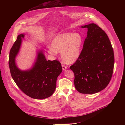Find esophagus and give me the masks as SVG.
Instances as JSON below:
<instances>
[{
  "instance_id": "1",
  "label": "esophagus",
  "mask_w": 125,
  "mask_h": 125,
  "mask_svg": "<svg viewBox=\"0 0 125 125\" xmlns=\"http://www.w3.org/2000/svg\"><path fill=\"white\" fill-rule=\"evenodd\" d=\"M62 69L63 70H65V69H66L67 68V67L63 64L62 65Z\"/></svg>"
}]
</instances>
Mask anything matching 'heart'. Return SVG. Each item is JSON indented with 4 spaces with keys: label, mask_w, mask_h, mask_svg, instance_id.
<instances>
[{
    "label": "heart",
    "mask_w": 125,
    "mask_h": 125,
    "mask_svg": "<svg viewBox=\"0 0 125 125\" xmlns=\"http://www.w3.org/2000/svg\"><path fill=\"white\" fill-rule=\"evenodd\" d=\"M83 37L78 33H64L55 36L52 41L48 52L56 55L61 52V56L66 63H72L79 58L83 44Z\"/></svg>",
    "instance_id": "1"
}]
</instances>
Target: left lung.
I'll return each mask as SVG.
<instances>
[{
	"label": "left lung",
	"mask_w": 125,
	"mask_h": 125,
	"mask_svg": "<svg viewBox=\"0 0 125 125\" xmlns=\"http://www.w3.org/2000/svg\"><path fill=\"white\" fill-rule=\"evenodd\" d=\"M88 29L83 47L76 62L70 67L74 74L75 89L92 94L104 89L113 71V48L105 32L94 23L81 27Z\"/></svg>",
	"instance_id": "obj_1"
}]
</instances>
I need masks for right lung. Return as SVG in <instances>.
<instances>
[{"label":"right lung","mask_w":125,"mask_h":125,"mask_svg":"<svg viewBox=\"0 0 125 125\" xmlns=\"http://www.w3.org/2000/svg\"><path fill=\"white\" fill-rule=\"evenodd\" d=\"M24 36V34H21L17 36L10 52L9 66L11 76L26 95L34 99L46 98L52 95L55 90L57 78L62 71L61 63L57 60H47L43 50H40L37 51L36 60L30 69H20L15 59Z\"/></svg>","instance_id":"right-lung-1"}]
</instances>
